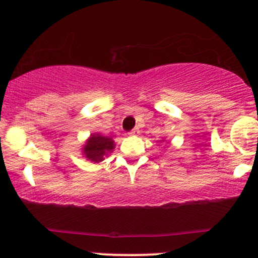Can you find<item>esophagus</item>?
Returning <instances> with one entry per match:
<instances>
[{
    "instance_id": "esophagus-1",
    "label": "esophagus",
    "mask_w": 258,
    "mask_h": 258,
    "mask_svg": "<svg viewBox=\"0 0 258 258\" xmlns=\"http://www.w3.org/2000/svg\"><path fill=\"white\" fill-rule=\"evenodd\" d=\"M130 135H131V136H138L139 135V128H138V127H135V128H133L132 131L130 132Z\"/></svg>"
}]
</instances>
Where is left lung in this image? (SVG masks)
I'll return each instance as SVG.
<instances>
[{"instance_id":"obj_1","label":"left lung","mask_w":258,"mask_h":258,"mask_svg":"<svg viewBox=\"0 0 258 258\" xmlns=\"http://www.w3.org/2000/svg\"><path fill=\"white\" fill-rule=\"evenodd\" d=\"M162 142H164V141H162Z\"/></svg>"}]
</instances>
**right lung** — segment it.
I'll list each match as a JSON object with an SVG mask.
<instances>
[{
    "label": "right lung",
    "instance_id": "obj_1",
    "mask_svg": "<svg viewBox=\"0 0 258 258\" xmlns=\"http://www.w3.org/2000/svg\"><path fill=\"white\" fill-rule=\"evenodd\" d=\"M115 149V142L111 137L100 135L99 132H94L86 139L84 147L81 148L82 155L90 160L93 164L104 160L105 156L112 153Z\"/></svg>",
    "mask_w": 258,
    "mask_h": 258
}]
</instances>
